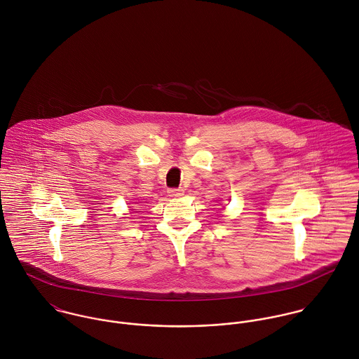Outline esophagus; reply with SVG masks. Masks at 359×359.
Returning a JSON list of instances; mask_svg holds the SVG:
<instances>
[{"instance_id":"esophagus-1","label":"esophagus","mask_w":359,"mask_h":359,"mask_svg":"<svg viewBox=\"0 0 359 359\" xmlns=\"http://www.w3.org/2000/svg\"><path fill=\"white\" fill-rule=\"evenodd\" d=\"M182 195H184V191H182V189H175V188L168 189V196H170V198H180V196H182Z\"/></svg>"}]
</instances>
